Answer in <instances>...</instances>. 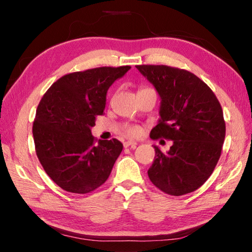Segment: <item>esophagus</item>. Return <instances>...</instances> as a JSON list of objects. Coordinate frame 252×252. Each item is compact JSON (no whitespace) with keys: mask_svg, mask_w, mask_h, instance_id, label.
<instances>
[{"mask_svg":"<svg viewBox=\"0 0 252 252\" xmlns=\"http://www.w3.org/2000/svg\"><path fill=\"white\" fill-rule=\"evenodd\" d=\"M136 144H138V143L134 142V141H125V142H123V147H125V148H129V147L135 148Z\"/></svg>","mask_w":252,"mask_h":252,"instance_id":"34e87169","label":"esophagus"}]
</instances>
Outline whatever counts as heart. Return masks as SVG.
Returning <instances> with one entry per match:
<instances>
[{"label": "heart", "mask_w": 252, "mask_h": 252, "mask_svg": "<svg viewBox=\"0 0 252 252\" xmlns=\"http://www.w3.org/2000/svg\"><path fill=\"white\" fill-rule=\"evenodd\" d=\"M126 133L130 136H139L141 133V129L139 126H130L126 130Z\"/></svg>", "instance_id": "obj_1"}]
</instances>
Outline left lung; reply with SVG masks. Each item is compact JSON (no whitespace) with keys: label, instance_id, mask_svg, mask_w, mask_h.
<instances>
[{"label":"left lung","instance_id":"left-lung-1","mask_svg":"<svg viewBox=\"0 0 252 252\" xmlns=\"http://www.w3.org/2000/svg\"><path fill=\"white\" fill-rule=\"evenodd\" d=\"M160 96V119L151 139L172 140L170 150L155 147L148 170L163 192L182 195L201 187L215 170L225 136L223 112L211 89L189 71L167 65H136Z\"/></svg>","mask_w":252,"mask_h":252}]
</instances>
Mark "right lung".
<instances>
[{
	"mask_svg": "<svg viewBox=\"0 0 252 252\" xmlns=\"http://www.w3.org/2000/svg\"><path fill=\"white\" fill-rule=\"evenodd\" d=\"M130 69L103 66L66 74L41 99L32 129L36 156L63 190L89 193L109 178L123 144L112 139L96 146L91 127L103 114L109 88Z\"/></svg>",
	"mask_w": 252,
	"mask_h": 252,
	"instance_id": "add662e5",
	"label": "right lung"
}]
</instances>
